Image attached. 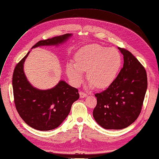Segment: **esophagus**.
<instances>
[{
	"label": "esophagus",
	"mask_w": 159,
	"mask_h": 159,
	"mask_svg": "<svg viewBox=\"0 0 159 159\" xmlns=\"http://www.w3.org/2000/svg\"><path fill=\"white\" fill-rule=\"evenodd\" d=\"M80 97L81 98H84L87 96V94L83 92V91H80Z\"/></svg>",
	"instance_id": "esophagus-1"
}]
</instances>
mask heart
Wrapping results in <instances>:
<instances>
[{
	"mask_svg": "<svg viewBox=\"0 0 159 159\" xmlns=\"http://www.w3.org/2000/svg\"><path fill=\"white\" fill-rule=\"evenodd\" d=\"M75 63L66 66V73L73 83L80 84L87 71V79L98 88L110 85L121 67L120 52L114 48L91 44L81 48L75 55Z\"/></svg>",
	"mask_w": 159,
	"mask_h": 159,
	"instance_id": "b5f03b06",
	"label": "heart"
}]
</instances>
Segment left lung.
<instances>
[{
	"mask_svg": "<svg viewBox=\"0 0 159 159\" xmlns=\"http://www.w3.org/2000/svg\"><path fill=\"white\" fill-rule=\"evenodd\" d=\"M124 55L123 68L108 88L95 93L93 115L105 129H121L134 123L141 113L147 89V72L133 54L118 47Z\"/></svg>",
	"mask_w": 159,
	"mask_h": 159,
	"instance_id": "1",
	"label": "left lung"
}]
</instances>
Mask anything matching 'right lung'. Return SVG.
Masks as SVG:
<instances>
[{
	"label": "right lung",
	"mask_w": 159,
	"mask_h": 159,
	"mask_svg": "<svg viewBox=\"0 0 159 159\" xmlns=\"http://www.w3.org/2000/svg\"><path fill=\"white\" fill-rule=\"evenodd\" d=\"M71 35L66 34L39 41L32 48L58 45ZM29 53L16 64L14 70L12 87L16 108L30 127L41 131L55 129L68 116L73 102L79 98L78 89L64 81H61L51 89L39 90L33 87L24 72V63Z\"/></svg>",
	"instance_id": "obj_1"
}]
</instances>
